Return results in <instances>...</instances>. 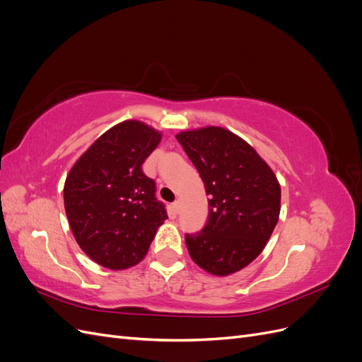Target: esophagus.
<instances>
[{
	"instance_id": "34e87169",
	"label": "esophagus",
	"mask_w": 362,
	"mask_h": 362,
	"mask_svg": "<svg viewBox=\"0 0 362 362\" xmlns=\"http://www.w3.org/2000/svg\"><path fill=\"white\" fill-rule=\"evenodd\" d=\"M172 210H173L175 214H177V213L180 211V201H175V202L172 204Z\"/></svg>"
}]
</instances>
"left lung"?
<instances>
[{
    "instance_id": "1",
    "label": "left lung",
    "mask_w": 362,
    "mask_h": 362,
    "mask_svg": "<svg viewBox=\"0 0 362 362\" xmlns=\"http://www.w3.org/2000/svg\"><path fill=\"white\" fill-rule=\"evenodd\" d=\"M177 140L210 196L206 225L201 233L185 234V245L201 269L228 276L267 245L279 218L281 185L258 152L229 129H187Z\"/></svg>"
}]
</instances>
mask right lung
<instances>
[{
  "label": "right lung",
  "mask_w": 362,
  "mask_h": 362,
  "mask_svg": "<svg viewBox=\"0 0 362 362\" xmlns=\"http://www.w3.org/2000/svg\"><path fill=\"white\" fill-rule=\"evenodd\" d=\"M160 140L152 127L124 120L93 141L64 181L71 231L84 254L103 267L139 264L168 218L154 180L141 170Z\"/></svg>",
  "instance_id": "right-lung-1"
}]
</instances>
